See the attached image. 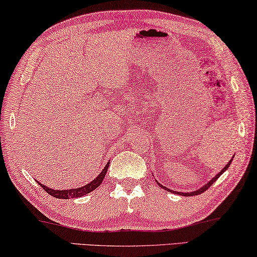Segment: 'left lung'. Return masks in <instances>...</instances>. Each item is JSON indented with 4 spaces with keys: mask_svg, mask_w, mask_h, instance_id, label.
I'll return each instance as SVG.
<instances>
[{
    "mask_svg": "<svg viewBox=\"0 0 257 257\" xmlns=\"http://www.w3.org/2000/svg\"><path fill=\"white\" fill-rule=\"evenodd\" d=\"M231 162H232V159H230L229 161V163L226 164V165L223 167V170H222L220 173H217L215 176H214V178L212 179V180H209L207 183L205 184V186H203V187H200L199 189H197V190H195V191H192V192H179V191H173V190H171V189H168V188H166V187H164L163 184H161L158 182V181L156 180V182H157V184L161 188H163V189H165V190H167V191H171V192H173V193H175V195H181V196H186V197H190V196H197V195H200V193H203L204 191H206L207 190V189L212 186V184L215 182V181L220 178V176L224 173V172L228 170V167L230 166V164H231Z\"/></svg>",
    "mask_w": 257,
    "mask_h": 257,
    "instance_id": "left-lung-1",
    "label": "left lung"
}]
</instances>
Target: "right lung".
Wrapping results in <instances>:
<instances>
[{
  "instance_id": "right-lung-1",
  "label": "right lung",
  "mask_w": 257,
  "mask_h": 257,
  "mask_svg": "<svg viewBox=\"0 0 257 257\" xmlns=\"http://www.w3.org/2000/svg\"><path fill=\"white\" fill-rule=\"evenodd\" d=\"M109 164H110V163L108 162L107 165L104 166L102 171H101V173L98 176H96V178L93 181H91L90 183H87V184H85V186L79 187V188H75V189L71 188V189H67V190H66V189H65V190H56V189H51V188L44 186V184L40 183L39 181H37V182H39L40 186L43 188L46 192L50 193V195L53 196V197H56V198H60V199L78 198V197H83V196L87 195V193H90L93 190H95V189L98 188L101 183H102V181L104 179V176H106V173L108 171Z\"/></svg>"
}]
</instances>
